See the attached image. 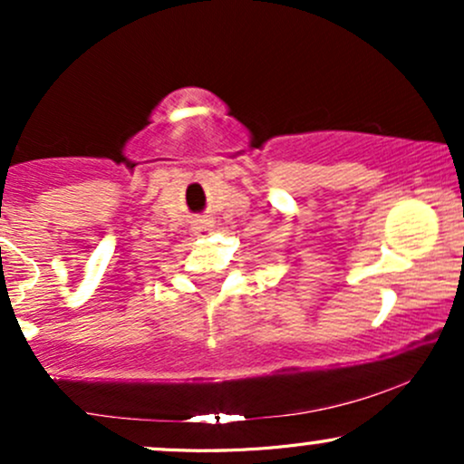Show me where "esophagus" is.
Wrapping results in <instances>:
<instances>
[{
    "instance_id": "obj_1",
    "label": "esophagus",
    "mask_w": 464,
    "mask_h": 464,
    "mask_svg": "<svg viewBox=\"0 0 464 464\" xmlns=\"http://www.w3.org/2000/svg\"><path fill=\"white\" fill-rule=\"evenodd\" d=\"M214 231V225H211V220H196L194 222V233L196 236H207V233Z\"/></svg>"
}]
</instances>
